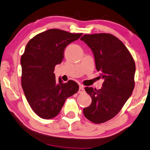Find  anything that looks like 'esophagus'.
Segmentation results:
<instances>
[{
  "mask_svg": "<svg viewBox=\"0 0 150 150\" xmlns=\"http://www.w3.org/2000/svg\"><path fill=\"white\" fill-rule=\"evenodd\" d=\"M84 93V87H83L82 85L80 84L79 85V91H78V93L82 94Z\"/></svg>",
  "mask_w": 150,
  "mask_h": 150,
  "instance_id": "34e87169",
  "label": "esophagus"
}]
</instances>
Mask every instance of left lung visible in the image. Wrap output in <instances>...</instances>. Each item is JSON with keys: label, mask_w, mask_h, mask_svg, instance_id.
Listing matches in <instances>:
<instances>
[{"label": "left lung", "mask_w": 150, "mask_h": 150, "mask_svg": "<svg viewBox=\"0 0 150 150\" xmlns=\"http://www.w3.org/2000/svg\"><path fill=\"white\" fill-rule=\"evenodd\" d=\"M80 40L93 51L99 77L104 79L100 89L85 87L92 103L83 109V113L93 123H105L118 114L132 94L134 59L123 43L112 34L84 35Z\"/></svg>", "instance_id": "left-lung-1"}]
</instances>
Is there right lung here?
<instances>
[{
    "mask_svg": "<svg viewBox=\"0 0 150 150\" xmlns=\"http://www.w3.org/2000/svg\"><path fill=\"white\" fill-rule=\"evenodd\" d=\"M82 33L52 29L30 40L21 57V86L30 107L41 118L52 119L60 112L66 99L76 93L79 86L73 80L56 79L54 69L62 63L68 44Z\"/></svg>",
    "mask_w": 150,
    "mask_h": 150,
    "instance_id": "right-lung-1",
    "label": "right lung"
}]
</instances>
